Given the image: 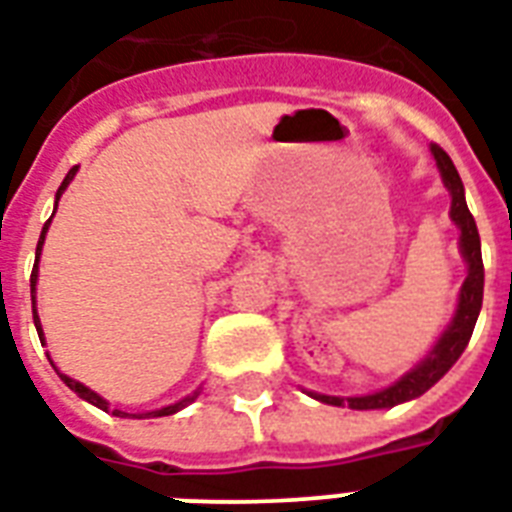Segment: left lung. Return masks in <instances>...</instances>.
<instances>
[{
	"instance_id": "1",
	"label": "left lung",
	"mask_w": 512,
	"mask_h": 512,
	"mask_svg": "<svg viewBox=\"0 0 512 512\" xmlns=\"http://www.w3.org/2000/svg\"><path fill=\"white\" fill-rule=\"evenodd\" d=\"M430 152H433L435 162H438V170H441L443 176V184H446V189L451 194V221L459 227V251H462V259L467 261V277L462 288H459L454 320L443 331V336L438 339L433 350H430V355L417 368H411L406 376H400L398 382L390 384L387 390L360 395V398H336V395H315L312 392V398L323 400V403L347 406L355 408V411H371V408H392L398 406V403H406V400L419 398L422 392L430 390L457 363L459 355L465 352L467 342H470V336H473L475 320H478V312H481L483 304L481 237H478L473 213L467 211L465 186H462V178H459L454 162H451L449 154L443 152L438 144L430 146Z\"/></svg>"
}]
</instances>
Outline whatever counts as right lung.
I'll list each match as a JSON object with an SVG mask.
<instances>
[{"instance_id":"obj_1","label":"right lung","mask_w":512,"mask_h":512,"mask_svg":"<svg viewBox=\"0 0 512 512\" xmlns=\"http://www.w3.org/2000/svg\"><path fill=\"white\" fill-rule=\"evenodd\" d=\"M74 176H77V168H71L69 173H66V178H63V184L58 186V194H55V205H58V200H61V194L66 192V186L71 184V178H74ZM50 221H53V216H50L45 227H42V235H39V243H37V261H34V272H31V310H34V326H37V334H39V339H42V342H45V334H42V326H39L37 301H34V293H37V288H34V285H37L39 251H42V243H45V235H47V227H50ZM61 379H63V384L69 387V390L77 392L79 398L87 400V403H93V406L104 408V411H109V403H106V400L101 398L98 392H93V390H90V387H85V384H82V382H74V379H71V376H66V374H61ZM194 398H197V392H194V395H189V398L178 400V403H173V406H165V408H157V411H149V414H144V417H170V414H176V411H181V408H184V406H189V403H192ZM112 414H114V417H128V414H125V411H120V408H112Z\"/></svg>"}]
</instances>
